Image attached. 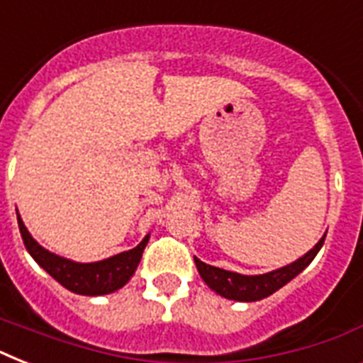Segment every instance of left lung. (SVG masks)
Segmentation results:
<instances>
[{"label": "left lung", "mask_w": 363, "mask_h": 363, "mask_svg": "<svg viewBox=\"0 0 363 363\" xmlns=\"http://www.w3.org/2000/svg\"><path fill=\"white\" fill-rule=\"evenodd\" d=\"M324 239H326V235L316 242L309 252L296 259V262L284 265L281 269L264 273V275H241V273H235V271H226L220 269V267H215V265L205 264L198 258L194 259H196V267H198L199 275L205 281V284L211 290H215L218 296L233 299V301H258V299H264L271 294H275L279 288L292 281L294 277H298L315 259V256L324 245Z\"/></svg>", "instance_id": "obj_1"}]
</instances>
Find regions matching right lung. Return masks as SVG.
Instances as JSON below:
<instances>
[{
  "label": "right lung",
  "mask_w": 363,
  "mask_h": 363,
  "mask_svg": "<svg viewBox=\"0 0 363 363\" xmlns=\"http://www.w3.org/2000/svg\"><path fill=\"white\" fill-rule=\"evenodd\" d=\"M16 218H18L20 235H22V241H24L28 252L31 254V258L62 286L71 292L81 294V296H104V294L116 292L118 288L124 286L135 273L137 265L141 262L143 250L150 238V235H145V239L135 248L115 254L101 262L79 264L73 259L62 258L58 254L48 252L47 248H43L35 239L31 238V233L26 230L20 215H16Z\"/></svg>",
  "instance_id": "1"
}]
</instances>
